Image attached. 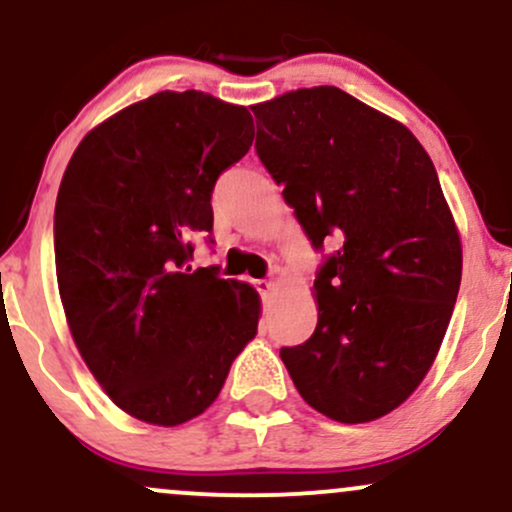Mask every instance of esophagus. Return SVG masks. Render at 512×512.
Listing matches in <instances>:
<instances>
[{
  "label": "esophagus",
  "mask_w": 512,
  "mask_h": 512,
  "mask_svg": "<svg viewBox=\"0 0 512 512\" xmlns=\"http://www.w3.org/2000/svg\"><path fill=\"white\" fill-rule=\"evenodd\" d=\"M255 286H257V291L262 293L264 301H267V298L274 293V284H272V281H255Z\"/></svg>",
  "instance_id": "obj_1"
}]
</instances>
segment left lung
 <instances>
[{
  "label": "left lung",
  "mask_w": 512,
  "mask_h": 512,
  "mask_svg": "<svg viewBox=\"0 0 512 512\" xmlns=\"http://www.w3.org/2000/svg\"><path fill=\"white\" fill-rule=\"evenodd\" d=\"M257 156L296 219L337 252L313 284V337L281 349L293 385L339 424L407 402L436 361L462 279V240L431 156L402 122L337 86L252 105Z\"/></svg>",
  "instance_id": "1"
}]
</instances>
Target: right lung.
Wrapping results in <instances>:
<instances>
[{
  "instance_id": "1",
  "label": "right lung",
  "mask_w": 512,
  "mask_h": 512,
  "mask_svg": "<svg viewBox=\"0 0 512 512\" xmlns=\"http://www.w3.org/2000/svg\"><path fill=\"white\" fill-rule=\"evenodd\" d=\"M252 139L245 105L161 91L93 127L64 170L55 264L69 332L105 395L144 424L207 411L257 334L260 293L190 264L216 178Z\"/></svg>"
}]
</instances>
